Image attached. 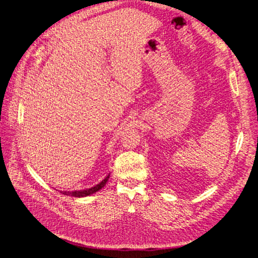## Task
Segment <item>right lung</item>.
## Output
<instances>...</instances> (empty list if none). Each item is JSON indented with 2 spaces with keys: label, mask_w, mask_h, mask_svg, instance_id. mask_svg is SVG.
Segmentation results:
<instances>
[{
  "label": "right lung",
  "mask_w": 258,
  "mask_h": 258,
  "mask_svg": "<svg viewBox=\"0 0 258 258\" xmlns=\"http://www.w3.org/2000/svg\"><path fill=\"white\" fill-rule=\"evenodd\" d=\"M108 177H110V175H107L102 182H100L98 185L91 187V188L89 189H84V190H75V191H61V194L63 195H67V196H73V197H87V196H90V195L95 194L96 191L100 190L101 188H103V187L105 186L106 182L108 181Z\"/></svg>",
  "instance_id": "add662e5"
}]
</instances>
